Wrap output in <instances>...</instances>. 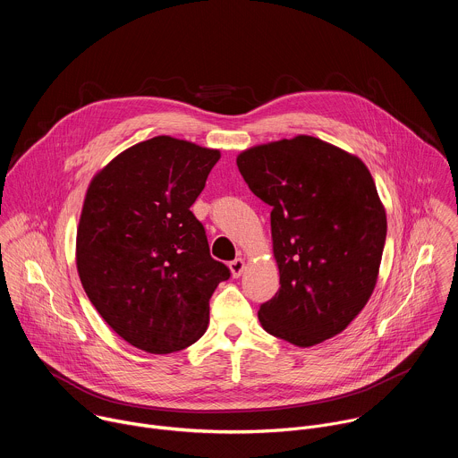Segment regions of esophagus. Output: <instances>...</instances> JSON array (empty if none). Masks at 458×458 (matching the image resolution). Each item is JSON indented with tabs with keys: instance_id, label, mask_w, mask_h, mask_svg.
I'll return each mask as SVG.
<instances>
[{
	"instance_id": "34e87169",
	"label": "esophagus",
	"mask_w": 458,
	"mask_h": 458,
	"mask_svg": "<svg viewBox=\"0 0 458 458\" xmlns=\"http://www.w3.org/2000/svg\"><path fill=\"white\" fill-rule=\"evenodd\" d=\"M242 270H244V260H242L241 257L233 259V260H232V263H230V272H232V276H233V277L237 279V277H241Z\"/></svg>"
}]
</instances>
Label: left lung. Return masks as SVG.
Returning <instances> with one entry per match:
<instances>
[{
    "instance_id": "8db88e82",
    "label": "left lung",
    "mask_w": 458,
    "mask_h": 458,
    "mask_svg": "<svg viewBox=\"0 0 458 458\" xmlns=\"http://www.w3.org/2000/svg\"><path fill=\"white\" fill-rule=\"evenodd\" d=\"M237 166L272 207L281 288L259 308L263 328L301 348L341 334L373 293L386 242L369 170L311 136L248 148Z\"/></svg>"
}]
</instances>
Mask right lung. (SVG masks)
I'll use <instances>...</instances> for the list:
<instances>
[{
	"label": "right lung",
	"instance_id": "right-lung-1",
	"mask_svg": "<svg viewBox=\"0 0 458 458\" xmlns=\"http://www.w3.org/2000/svg\"><path fill=\"white\" fill-rule=\"evenodd\" d=\"M219 157L157 136L114 157L87 190L76 239L81 284L110 328L143 352L201 339L210 297L230 279L190 210Z\"/></svg>",
	"mask_w": 458,
	"mask_h": 458
}]
</instances>
